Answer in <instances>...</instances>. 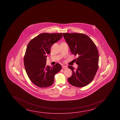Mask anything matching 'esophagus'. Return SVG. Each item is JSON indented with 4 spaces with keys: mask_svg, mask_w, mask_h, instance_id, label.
Wrapping results in <instances>:
<instances>
[{
    "mask_svg": "<svg viewBox=\"0 0 120 120\" xmlns=\"http://www.w3.org/2000/svg\"><path fill=\"white\" fill-rule=\"evenodd\" d=\"M62 69H66L67 68V66H65L64 65H63V66H62Z\"/></svg>",
    "mask_w": 120,
    "mask_h": 120,
    "instance_id": "obj_1",
    "label": "esophagus"
}]
</instances>
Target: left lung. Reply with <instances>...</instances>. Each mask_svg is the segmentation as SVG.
Instances as JSON below:
<instances>
[{"mask_svg":"<svg viewBox=\"0 0 120 120\" xmlns=\"http://www.w3.org/2000/svg\"><path fill=\"white\" fill-rule=\"evenodd\" d=\"M71 53L79 56L76 63L77 69L69 66L72 75L68 78L73 86L82 87L88 85L94 79L98 69L99 53L96 46L87 35L79 33H63Z\"/></svg>","mask_w":120,"mask_h":120,"instance_id":"8db88e82","label":"left lung"}]
</instances>
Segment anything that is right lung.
<instances>
[{"label":"right lung","instance_id":"1","mask_svg":"<svg viewBox=\"0 0 120 120\" xmlns=\"http://www.w3.org/2000/svg\"><path fill=\"white\" fill-rule=\"evenodd\" d=\"M62 34L43 33L30 41L24 58L28 77L40 87L50 86L54 82V76L61 69L57 63L53 67L46 66L47 55L51 53V46L62 37Z\"/></svg>","mask_w":120,"mask_h":120}]
</instances>
